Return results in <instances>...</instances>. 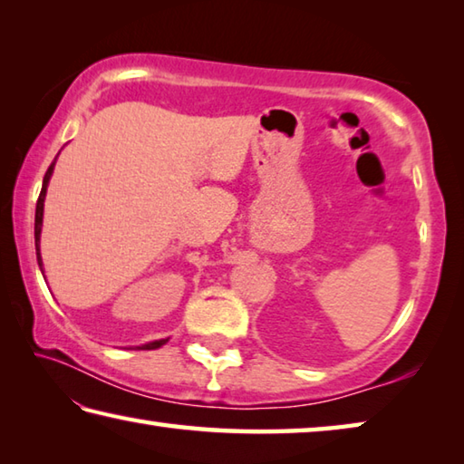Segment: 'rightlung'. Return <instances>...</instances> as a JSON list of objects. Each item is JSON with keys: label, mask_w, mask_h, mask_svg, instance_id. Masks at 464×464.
<instances>
[{"label": "right lung", "mask_w": 464, "mask_h": 464, "mask_svg": "<svg viewBox=\"0 0 464 464\" xmlns=\"http://www.w3.org/2000/svg\"><path fill=\"white\" fill-rule=\"evenodd\" d=\"M54 165H56V159L53 160V165L48 167L46 175L43 179V189H40V195H38V201H36V218H34V245H36V261H38V266L40 271L44 273L43 269V256H40V232H43V218H44V198H46V189H48V181H51L53 177V170H54ZM169 338H160V340H152V343H146L142 346H136V348H142V351H154V348H160L162 344H167Z\"/></svg>", "instance_id": "right-lung-1"}]
</instances>
